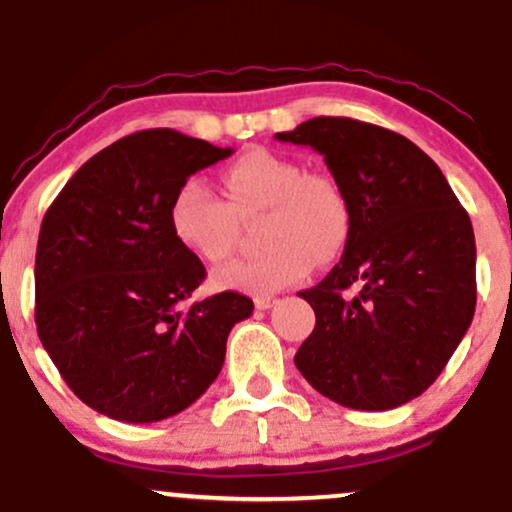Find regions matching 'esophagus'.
Segmentation results:
<instances>
[{
  "label": "esophagus",
  "mask_w": 512,
  "mask_h": 512,
  "mask_svg": "<svg viewBox=\"0 0 512 512\" xmlns=\"http://www.w3.org/2000/svg\"><path fill=\"white\" fill-rule=\"evenodd\" d=\"M274 303H276L274 296H257V298H255V308H257V310H269Z\"/></svg>",
  "instance_id": "1"
}]
</instances>
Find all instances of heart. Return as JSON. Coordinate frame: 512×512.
<instances>
[{
  "label": "heart",
  "mask_w": 512,
  "mask_h": 512,
  "mask_svg": "<svg viewBox=\"0 0 512 512\" xmlns=\"http://www.w3.org/2000/svg\"><path fill=\"white\" fill-rule=\"evenodd\" d=\"M223 196L204 180H185L170 202V231L187 252L219 262L233 248L238 219L260 214L262 252L211 274L219 291L267 293L298 284L317 264H330L351 238V204L342 182L305 170L298 158L255 146L223 170Z\"/></svg>",
  "instance_id": "obj_1"
}]
</instances>
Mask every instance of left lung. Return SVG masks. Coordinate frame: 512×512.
I'll list each match as a JSON object with an SVG mask.
<instances>
[{
  "mask_svg": "<svg viewBox=\"0 0 512 512\" xmlns=\"http://www.w3.org/2000/svg\"><path fill=\"white\" fill-rule=\"evenodd\" d=\"M279 142L313 146L342 182L351 238L339 264L305 289L315 330L296 368L342 407L385 411L436 383L472 325L477 245L469 214L436 163L392 129L313 117ZM356 283L359 293H341Z\"/></svg>",
  "mask_w": 512,
  "mask_h": 512,
  "instance_id": "8db88e82",
  "label": "left lung"
}]
</instances>
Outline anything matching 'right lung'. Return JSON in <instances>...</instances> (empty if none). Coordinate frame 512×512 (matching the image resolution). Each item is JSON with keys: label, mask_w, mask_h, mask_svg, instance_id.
<instances>
[{"label": "right lung", "mask_w": 512, "mask_h": 512, "mask_svg": "<svg viewBox=\"0 0 512 512\" xmlns=\"http://www.w3.org/2000/svg\"><path fill=\"white\" fill-rule=\"evenodd\" d=\"M233 149L175 129L117 139L50 204L35 250V325L64 383L110 419L151 424L190 407L252 301L223 291L182 308L207 276L170 231L178 187Z\"/></svg>", "instance_id": "right-lung-1"}]
</instances>
